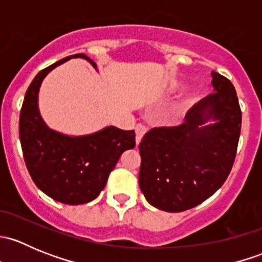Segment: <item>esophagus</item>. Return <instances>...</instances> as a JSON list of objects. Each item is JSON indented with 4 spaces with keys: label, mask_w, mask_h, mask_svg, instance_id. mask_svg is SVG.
<instances>
[{
    "label": "esophagus",
    "mask_w": 262,
    "mask_h": 262,
    "mask_svg": "<svg viewBox=\"0 0 262 262\" xmlns=\"http://www.w3.org/2000/svg\"><path fill=\"white\" fill-rule=\"evenodd\" d=\"M144 133H146V128H144L142 124H137L136 126V142H137V146L141 143L142 138H143Z\"/></svg>",
    "instance_id": "34e87169"
}]
</instances>
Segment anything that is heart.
Segmentation results:
<instances>
[{"label":"heart","instance_id":"1","mask_svg":"<svg viewBox=\"0 0 262 262\" xmlns=\"http://www.w3.org/2000/svg\"><path fill=\"white\" fill-rule=\"evenodd\" d=\"M181 87H182L181 82L175 81V82H172V83L170 84V89H168V91H170V92H176V91H179V90H180ZM194 100H195V95L192 94V92H187V94H185L184 96H182V99L180 100V102H179L178 107H176V112L180 113L184 109H186V107H189L190 105H191L192 102H194Z\"/></svg>","mask_w":262,"mask_h":262}]
</instances>
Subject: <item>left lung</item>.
<instances>
[{
    "label": "left lung",
    "instance_id": "8db88e82",
    "mask_svg": "<svg viewBox=\"0 0 262 262\" xmlns=\"http://www.w3.org/2000/svg\"><path fill=\"white\" fill-rule=\"evenodd\" d=\"M212 77L215 92L196 102L185 123L150 129L139 144V187L157 209H191L212 196L231 172L241 107L231 81L216 72Z\"/></svg>",
    "mask_w": 262,
    "mask_h": 262
}]
</instances>
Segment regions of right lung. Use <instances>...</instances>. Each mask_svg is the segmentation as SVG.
<instances>
[{
	"instance_id": "add662e5",
	"label": "right lung",
	"mask_w": 262,
	"mask_h": 262,
	"mask_svg": "<svg viewBox=\"0 0 262 262\" xmlns=\"http://www.w3.org/2000/svg\"><path fill=\"white\" fill-rule=\"evenodd\" d=\"M75 54L49 66L35 76L25 94L20 112L18 132L24 160L36 186L63 204L78 205L96 199L120 156L136 147L134 130L106 126L87 136H66L50 129L38 106L39 89L46 76Z\"/></svg>"
}]
</instances>
